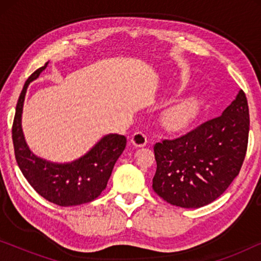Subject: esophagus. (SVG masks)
I'll return each instance as SVG.
<instances>
[{"mask_svg":"<svg viewBox=\"0 0 261 261\" xmlns=\"http://www.w3.org/2000/svg\"><path fill=\"white\" fill-rule=\"evenodd\" d=\"M130 142L137 147H144V146L147 144V137L142 133V132H135V133L132 135Z\"/></svg>","mask_w":261,"mask_h":261,"instance_id":"1","label":"esophagus"}]
</instances>
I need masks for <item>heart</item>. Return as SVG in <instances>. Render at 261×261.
<instances>
[{
  "label": "heart",
  "mask_w": 261,
  "mask_h": 261,
  "mask_svg": "<svg viewBox=\"0 0 261 261\" xmlns=\"http://www.w3.org/2000/svg\"><path fill=\"white\" fill-rule=\"evenodd\" d=\"M202 102L196 96L183 98L174 102L162 115V123L166 129L179 132L187 128L197 117Z\"/></svg>",
  "instance_id": "heart-1"
}]
</instances>
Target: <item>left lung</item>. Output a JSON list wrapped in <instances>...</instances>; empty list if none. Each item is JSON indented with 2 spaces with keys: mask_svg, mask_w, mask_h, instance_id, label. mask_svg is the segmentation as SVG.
<instances>
[{
  "mask_svg": "<svg viewBox=\"0 0 261 261\" xmlns=\"http://www.w3.org/2000/svg\"><path fill=\"white\" fill-rule=\"evenodd\" d=\"M248 132V103L240 90L221 116L173 140L156 142L153 190L180 208L214 202L240 172Z\"/></svg>",
  "mask_w": 261,
  "mask_h": 261,
  "instance_id": "1",
  "label": "left lung"
}]
</instances>
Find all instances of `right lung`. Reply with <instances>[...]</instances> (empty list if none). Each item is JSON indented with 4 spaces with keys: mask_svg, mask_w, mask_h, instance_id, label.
Masks as SVG:
<instances>
[{
    "mask_svg": "<svg viewBox=\"0 0 261 261\" xmlns=\"http://www.w3.org/2000/svg\"><path fill=\"white\" fill-rule=\"evenodd\" d=\"M47 64L28 77L17 101L12 128L15 159L28 183L48 202L60 206L81 205L94 201L107 188L127 139L119 134L106 135L88 153L71 163H52L35 155L24 140L21 116L28 85L37 80Z\"/></svg>",
    "mask_w": 261,
    "mask_h": 261,
    "instance_id": "add662e5",
    "label": "right lung"
}]
</instances>
